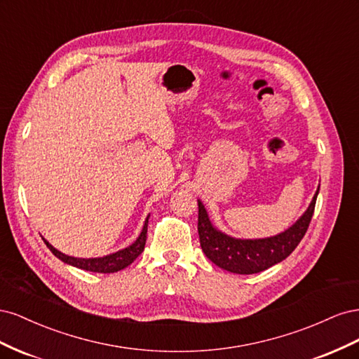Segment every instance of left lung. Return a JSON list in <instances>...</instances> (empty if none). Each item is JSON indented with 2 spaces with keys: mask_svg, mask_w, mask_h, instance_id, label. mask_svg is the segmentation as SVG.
<instances>
[{
  "mask_svg": "<svg viewBox=\"0 0 359 359\" xmlns=\"http://www.w3.org/2000/svg\"><path fill=\"white\" fill-rule=\"evenodd\" d=\"M318 193L301 219L287 231L265 240H235L214 229L202 202L199 205L198 231L203 253L210 260L235 274H256L286 259L306 235L316 205Z\"/></svg>",
  "mask_w": 359,
  "mask_h": 359,
  "instance_id": "obj_1",
  "label": "left lung"
}]
</instances>
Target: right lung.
<instances>
[{"mask_svg":"<svg viewBox=\"0 0 359 359\" xmlns=\"http://www.w3.org/2000/svg\"><path fill=\"white\" fill-rule=\"evenodd\" d=\"M147 229H148V217L144 224V229L140 232L137 240L124 250H119V252L104 256V257H95V259H78V257H72L67 255H62L61 252H58L57 248H53L46 240L45 244L48 245V248L50 252L55 255L58 259H61L62 262H66L69 265H73L76 268H81L85 271H91V273H116L119 269H124L126 266H128L133 260L144 252L145 248V243H147Z\"/></svg>","mask_w":359,"mask_h":359,"instance_id":"right-lung-1","label":"right lung"}]
</instances>
